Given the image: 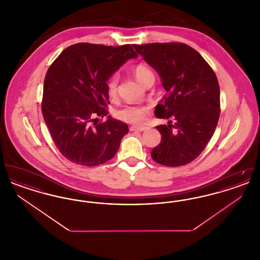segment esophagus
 <instances>
[{"mask_svg":"<svg viewBox=\"0 0 260 260\" xmlns=\"http://www.w3.org/2000/svg\"><path fill=\"white\" fill-rule=\"evenodd\" d=\"M129 129L132 132H144V131H147L148 127L147 126H139V125H133L129 127Z\"/></svg>","mask_w":260,"mask_h":260,"instance_id":"esophagus-1","label":"esophagus"}]
</instances>
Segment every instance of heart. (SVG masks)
<instances>
[{
	"label": "heart",
	"mask_w": 260,
	"mask_h": 260,
	"mask_svg": "<svg viewBox=\"0 0 260 260\" xmlns=\"http://www.w3.org/2000/svg\"><path fill=\"white\" fill-rule=\"evenodd\" d=\"M134 75L136 80L142 84L147 85L149 82H154L155 75L152 70L145 64H138L134 69ZM119 84L118 75H112L106 83L107 93L110 98H114L117 94ZM148 108L141 105H125L115 112V116L125 123L129 124H143L147 120Z\"/></svg>",
	"instance_id": "1"
}]
</instances>
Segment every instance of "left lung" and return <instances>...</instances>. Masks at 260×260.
I'll return each mask as SVG.
<instances>
[{"label": "left lung", "mask_w": 260, "mask_h": 260, "mask_svg": "<svg viewBox=\"0 0 260 260\" xmlns=\"http://www.w3.org/2000/svg\"><path fill=\"white\" fill-rule=\"evenodd\" d=\"M156 70L167 90L155 116L174 120L157 125L161 139L151 152L158 164L179 167L195 160L207 146L220 114L217 78L197 50L182 43L134 45Z\"/></svg>", "instance_id": "8db88e82"}]
</instances>
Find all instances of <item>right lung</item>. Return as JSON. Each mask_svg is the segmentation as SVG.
<instances>
[{
    "mask_svg": "<svg viewBox=\"0 0 260 260\" xmlns=\"http://www.w3.org/2000/svg\"><path fill=\"white\" fill-rule=\"evenodd\" d=\"M137 56L131 45L80 43L63 50L50 65L42 113L54 144L67 160L91 167L116 155L128 126L108 116L106 83L126 60ZM103 116L108 120L99 123Z\"/></svg>",
    "mask_w": 260,
    "mask_h": 260,
    "instance_id": "add662e5",
    "label": "right lung"
}]
</instances>
